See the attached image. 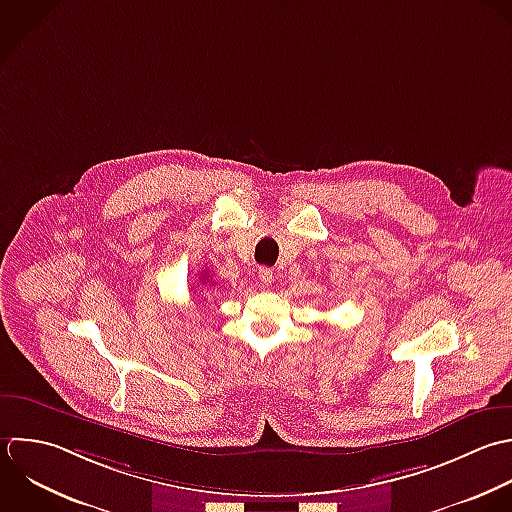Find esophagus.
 Returning a JSON list of instances; mask_svg holds the SVG:
<instances>
[{
	"label": "esophagus",
	"mask_w": 512,
	"mask_h": 512,
	"mask_svg": "<svg viewBox=\"0 0 512 512\" xmlns=\"http://www.w3.org/2000/svg\"><path fill=\"white\" fill-rule=\"evenodd\" d=\"M259 281H261L263 285H271V281H273V269L261 267V269H259Z\"/></svg>",
	"instance_id": "34e87169"
}]
</instances>
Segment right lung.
I'll use <instances>...</instances> for the list:
<instances>
[{
    "label": "right lung",
    "mask_w": 512,
    "mask_h": 512,
    "mask_svg": "<svg viewBox=\"0 0 512 512\" xmlns=\"http://www.w3.org/2000/svg\"><path fill=\"white\" fill-rule=\"evenodd\" d=\"M201 281H203V283H209V275H207L205 271H203V275H201Z\"/></svg>",
    "instance_id": "add662e5"
}]
</instances>
